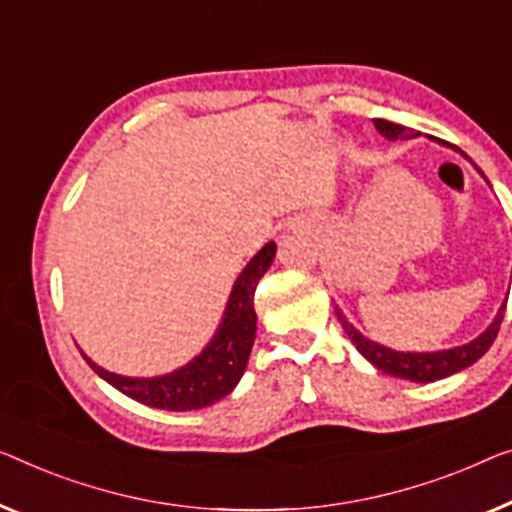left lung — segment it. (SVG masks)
<instances>
[{
	"label": "left lung",
	"instance_id": "1",
	"mask_svg": "<svg viewBox=\"0 0 512 512\" xmlns=\"http://www.w3.org/2000/svg\"><path fill=\"white\" fill-rule=\"evenodd\" d=\"M375 126L381 135L388 137V140H402V137L418 135L416 131H409L407 126L393 124V121H386V119H375ZM335 315H338V322L342 324V329H345V333L349 335V340L354 342L358 352L368 358L375 368L386 372V375L418 381V384H427V381L451 377V375H455V372L469 368L471 363H476L478 358L492 347V342H494V338H497V333L501 329L503 315H506V303L501 305L499 315L490 324V329H487L483 335H478L474 342H469V345H462V347H455V349H446V352H432V354L393 352V349L381 347V345H377V342L363 338V335L347 322L345 315L340 312V308H335Z\"/></svg>",
	"mask_w": 512,
	"mask_h": 512
}]
</instances>
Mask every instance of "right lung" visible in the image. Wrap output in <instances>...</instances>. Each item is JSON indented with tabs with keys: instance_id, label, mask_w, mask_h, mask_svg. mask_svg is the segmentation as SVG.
<instances>
[{
	"instance_id": "add662e5",
	"label": "right lung",
	"mask_w": 512,
	"mask_h": 512,
	"mask_svg": "<svg viewBox=\"0 0 512 512\" xmlns=\"http://www.w3.org/2000/svg\"><path fill=\"white\" fill-rule=\"evenodd\" d=\"M273 257H276V243L271 241L250 259L246 269L241 271L239 280L234 282L230 301H227L225 319L220 324L216 338L211 340V345L195 361L183 365V368L163 377L135 379L98 368L96 363H91L85 356L87 363L94 368L98 377H103L117 391L147 404V407L190 411L218 402L239 384L243 370H246L257 329L255 289L259 278L271 266Z\"/></svg>"
}]
</instances>
